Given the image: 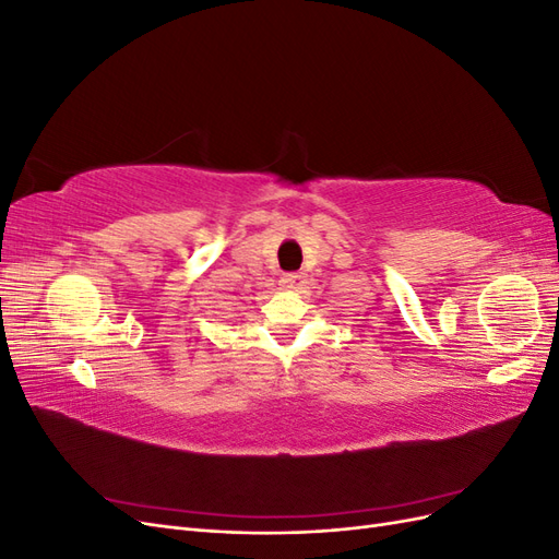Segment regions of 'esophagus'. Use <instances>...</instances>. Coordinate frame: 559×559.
<instances>
[{"label":"esophagus","mask_w":559,"mask_h":559,"mask_svg":"<svg viewBox=\"0 0 559 559\" xmlns=\"http://www.w3.org/2000/svg\"><path fill=\"white\" fill-rule=\"evenodd\" d=\"M300 282H302V277H300L298 273L284 275V277H280V289H284V292H296L298 286H300Z\"/></svg>","instance_id":"1"}]
</instances>
